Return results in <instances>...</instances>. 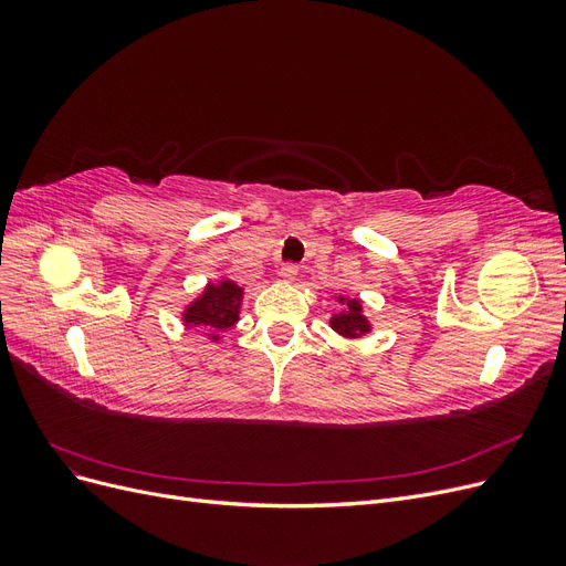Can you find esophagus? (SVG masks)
Listing matches in <instances>:
<instances>
[{
  "mask_svg": "<svg viewBox=\"0 0 566 566\" xmlns=\"http://www.w3.org/2000/svg\"><path fill=\"white\" fill-rule=\"evenodd\" d=\"M279 273H281V279H283L285 283H293V281L297 279V273H300V266H297V264H283Z\"/></svg>",
  "mask_w": 566,
  "mask_h": 566,
  "instance_id": "esophagus-1",
  "label": "esophagus"
}]
</instances>
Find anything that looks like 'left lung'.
I'll list each match as a JSON object with an SVG mask.
<instances>
[{"label": "left lung", "mask_w": 566, "mask_h": 566, "mask_svg": "<svg viewBox=\"0 0 566 566\" xmlns=\"http://www.w3.org/2000/svg\"><path fill=\"white\" fill-rule=\"evenodd\" d=\"M342 304V312L333 314L331 318V328L342 335V337H361L370 331V323L364 316V306L358 300H347V297H337Z\"/></svg>", "instance_id": "left-lung-1"}]
</instances>
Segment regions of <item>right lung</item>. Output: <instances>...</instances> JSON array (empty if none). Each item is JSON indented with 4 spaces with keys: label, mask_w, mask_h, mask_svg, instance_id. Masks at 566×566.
<instances>
[{
    "label": "right lung",
    "mask_w": 566,
    "mask_h": 566,
    "mask_svg": "<svg viewBox=\"0 0 566 566\" xmlns=\"http://www.w3.org/2000/svg\"><path fill=\"white\" fill-rule=\"evenodd\" d=\"M241 302L243 287L235 285L233 281L208 283V287L202 290V295L186 306L184 325H188V328L202 325L212 339H219V333L229 331L238 321Z\"/></svg>",
    "instance_id": "1"
}]
</instances>
